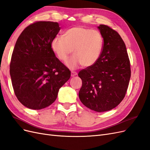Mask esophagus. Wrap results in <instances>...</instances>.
Instances as JSON below:
<instances>
[{
	"instance_id": "obj_1",
	"label": "esophagus",
	"mask_w": 150,
	"mask_h": 150,
	"mask_svg": "<svg viewBox=\"0 0 150 150\" xmlns=\"http://www.w3.org/2000/svg\"><path fill=\"white\" fill-rule=\"evenodd\" d=\"M77 74H78V73H77V72H76V71H71V76L72 77H74V76H76Z\"/></svg>"
}]
</instances>
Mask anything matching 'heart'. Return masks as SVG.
<instances>
[{
  "instance_id": "heart-1",
  "label": "heart",
  "mask_w": 150,
  "mask_h": 150,
  "mask_svg": "<svg viewBox=\"0 0 150 150\" xmlns=\"http://www.w3.org/2000/svg\"><path fill=\"white\" fill-rule=\"evenodd\" d=\"M103 38L98 30L81 26L67 29L64 37L57 35L51 43L52 51L58 59L66 62L72 52L74 56L67 62V66L75 69L80 65L84 67L94 66L101 56Z\"/></svg>"
}]
</instances>
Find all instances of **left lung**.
Here are the masks:
<instances>
[{
	"mask_svg": "<svg viewBox=\"0 0 150 150\" xmlns=\"http://www.w3.org/2000/svg\"><path fill=\"white\" fill-rule=\"evenodd\" d=\"M103 38L101 56L94 66L79 71L82 87L80 100L90 110L104 112L116 107L124 99L131 77L126 45L116 30L98 27Z\"/></svg>",
	"mask_w": 150,
	"mask_h": 150,
	"instance_id": "left-lung-1",
	"label": "left lung"
}]
</instances>
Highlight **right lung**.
<instances>
[{"mask_svg":"<svg viewBox=\"0 0 150 150\" xmlns=\"http://www.w3.org/2000/svg\"><path fill=\"white\" fill-rule=\"evenodd\" d=\"M60 29L57 22H35L22 32L13 48L10 64L13 89L18 100L32 110L52 104L71 77L51 47Z\"/></svg>","mask_w":150,"mask_h":150,"instance_id":"1","label":"right lung"}]
</instances>
